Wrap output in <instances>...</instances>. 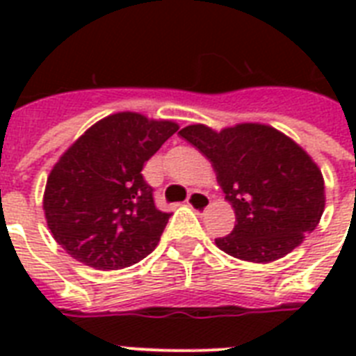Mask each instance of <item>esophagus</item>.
<instances>
[{"instance_id":"esophagus-1","label":"esophagus","mask_w":356,"mask_h":356,"mask_svg":"<svg viewBox=\"0 0 356 356\" xmlns=\"http://www.w3.org/2000/svg\"><path fill=\"white\" fill-rule=\"evenodd\" d=\"M188 207L195 212H205L209 207H211V197L205 192H200V190H194L190 192L188 200H186Z\"/></svg>"}]
</instances>
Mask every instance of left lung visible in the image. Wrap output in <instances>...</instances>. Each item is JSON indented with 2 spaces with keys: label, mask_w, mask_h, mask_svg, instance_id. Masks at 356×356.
<instances>
[{
  "label": "left lung",
  "mask_w": 356,
  "mask_h": 356,
  "mask_svg": "<svg viewBox=\"0 0 356 356\" xmlns=\"http://www.w3.org/2000/svg\"><path fill=\"white\" fill-rule=\"evenodd\" d=\"M212 162L218 184L233 205V233L216 245L234 259L268 264L298 248L325 209V183L312 156L264 123L222 131L203 123L179 131Z\"/></svg>",
  "instance_id": "obj_1"
}]
</instances>
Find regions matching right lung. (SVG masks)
<instances>
[{"label": "right lung", "mask_w": 356, "mask_h": 356, "mask_svg": "<svg viewBox=\"0 0 356 356\" xmlns=\"http://www.w3.org/2000/svg\"><path fill=\"white\" fill-rule=\"evenodd\" d=\"M179 125L116 113L64 151L44 190V214L58 245L96 270H122L156 248L170 214L153 201L144 164Z\"/></svg>", "instance_id": "add662e5"}]
</instances>
